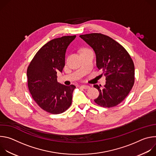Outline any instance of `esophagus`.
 Returning a JSON list of instances; mask_svg holds the SVG:
<instances>
[{"label": "esophagus", "mask_w": 156, "mask_h": 156, "mask_svg": "<svg viewBox=\"0 0 156 156\" xmlns=\"http://www.w3.org/2000/svg\"><path fill=\"white\" fill-rule=\"evenodd\" d=\"M81 87L83 89H85V90H87V89L90 88V86H87V85H82V86H81Z\"/></svg>", "instance_id": "esophagus-1"}]
</instances>
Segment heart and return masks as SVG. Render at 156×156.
Here are the masks:
<instances>
[{
  "label": "heart",
  "mask_w": 156,
  "mask_h": 156,
  "mask_svg": "<svg viewBox=\"0 0 156 156\" xmlns=\"http://www.w3.org/2000/svg\"><path fill=\"white\" fill-rule=\"evenodd\" d=\"M86 49H85V48H84V49H82V51H81V52H82V51H85V50H86Z\"/></svg>",
  "instance_id": "1"
}]
</instances>
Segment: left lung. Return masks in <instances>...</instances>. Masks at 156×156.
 Returning a JSON list of instances; mask_svg holds the SVG:
<instances>
[{
    "label": "left lung",
    "mask_w": 156,
    "mask_h": 156,
    "mask_svg": "<svg viewBox=\"0 0 156 156\" xmlns=\"http://www.w3.org/2000/svg\"><path fill=\"white\" fill-rule=\"evenodd\" d=\"M80 37L94 51L97 67L106 77L103 88L94 85L99 92L94 101L103 107L117 105L134 85L135 65L130 55L118 42L103 34L91 33Z\"/></svg>",
    "instance_id": "1"
}]
</instances>
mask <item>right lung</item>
<instances>
[{"mask_svg": "<svg viewBox=\"0 0 156 156\" xmlns=\"http://www.w3.org/2000/svg\"><path fill=\"white\" fill-rule=\"evenodd\" d=\"M76 36H65L49 41L37 52L28 69V86L33 99L44 111L64 112L72 104L76 87L57 82V72L65 66L66 49Z\"/></svg>", "mask_w": 156, "mask_h": 156, "instance_id": "right-lung-1", "label": "right lung"}]
</instances>
